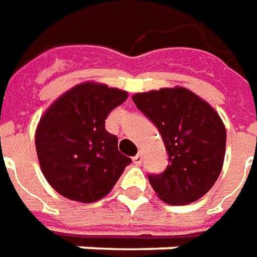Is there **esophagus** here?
<instances>
[{
  "instance_id": "obj_1",
  "label": "esophagus",
  "mask_w": 257,
  "mask_h": 257,
  "mask_svg": "<svg viewBox=\"0 0 257 257\" xmlns=\"http://www.w3.org/2000/svg\"><path fill=\"white\" fill-rule=\"evenodd\" d=\"M133 162H134L136 165H141V164H143V155H141V154H137V155L133 158Z\"/></svg>"
}]
</instances>
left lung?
<instances>
[{
    "label": "left lung",
    "mask_w": 257,
    "mask_h": 257,
    "mask_svg": "<svg viewBox=\"0 0 257 257\" xmlns=\"http://www.w3.org/2000/svg\"><path fill=\"white\" fill-rule=\"evenodd\" d=\"M133 102L157 125L169 164L148 175L161 200L172 206L203 197L220 176L225 157V125L206 100L186 88L136 93Z\"/></svg>",
    "instance_id": "obj_1"
}]
</instances>
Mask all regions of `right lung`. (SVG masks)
I'll return each instance as SVG.
<instances>
[{
  "label": "right lung",
  "mask_w": 257,
  "mask_h": 257,
  "mask_svg": "<svg viewBox=\"0 0 257 257\" xmlns=\"http://www.w3.org/2000/svg\"><path fill=\"white\" fill-rule=\"evenodd\" d=\"M127 92L84 82L63 93L36 128V151L46 180L67 199L93 203L116 185L132 159L120 154L105 120Z\"/></svg>",
  "instance_id": "right-lung-1"
}]
</instances>
